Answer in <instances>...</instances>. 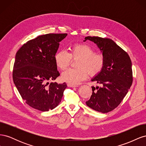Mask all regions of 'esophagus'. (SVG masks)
Wrapping results in <instances>:
<instances>
[{
	"label": "esophagus",
	"instance_id": "34e87169",
	"mask_svg": "<svg viewBox=\"0 0 146 146\" xmlns=\"http://www.w3.org/2000/svg\"><path fill=\"white\" fill-rule=\"evenodd\" d=\"M67 85L68 87H72V88H74V87H78V85H72V84H70V83H68Z\"/></svg>",
	"mask_w": 146,
	"mask_h": 146
}]
</instances>
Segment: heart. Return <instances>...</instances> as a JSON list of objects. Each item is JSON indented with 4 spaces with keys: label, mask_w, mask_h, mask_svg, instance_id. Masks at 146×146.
Returning <instances> with one entry per match:
<instances>
[{
    "label": "heart",
    "mask_w": 146,
    "mask_h": 146,
    "mask_svg": "<svg viewBox=\"0 0 146 146\" xmlns=\"http://www.w3.org/2000/svg\"><path fill=\"white\" fill-rule=\"evenodd\" d=\"M72 58L77 59V68L69 69L61 74V79L66 82L76 85L87 77L88 72L94 76L104 69L105 57L102 54H95L93 48L85 43L74 44L70 47L68 53L65 50L57 52L54 56L55 63L60 70L67 68Z\"/></svg>",
    "instance_id": "obj_1"
}]
</instances>
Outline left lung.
<instances>
[{
    "instance_id": "1",
    "label": "left lung",
    "mask_w": 146,
    "mask_h": 146,
    "mask_svg": "<svg viewBox=\"0 0 146 146\" xmlns=\"http://www.w3.org/2000/svg\"><path fill=\"white\" fill-rule=\"evenodd\" d=\"M85 39L96 44L105 60L102 70L91 80L102 86L91 87L92 95L86 104L97 111L108 113L121 104L131 86V61L127 53L111 39L87 36Z\"/></svg>"
}]
</instances>
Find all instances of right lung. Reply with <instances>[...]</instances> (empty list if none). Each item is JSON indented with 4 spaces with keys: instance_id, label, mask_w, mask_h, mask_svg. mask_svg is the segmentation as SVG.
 Listing matches in <instances>:
<instances>
[{
    "instance_id": "obj_1",
    "label": "right lung",
    "mask_w": 146,
    "mask_h": 146,
    "mask_svg": "<svg viewBox=\"0 0 146 146\" xmlns=\"http://www.w3.org/2000/svg\"><path fill=\"white\" fill-rule=\"evenodd\" d=\"M67 33H48L27 41L17 52L13 79L20 95L31 107L48 111L60 103L66 83L54 80L60 76L54 56Z\"/></svg>"
}]
</instances>
